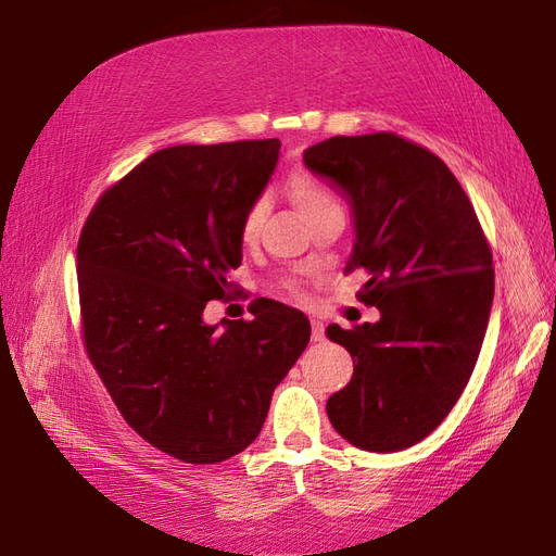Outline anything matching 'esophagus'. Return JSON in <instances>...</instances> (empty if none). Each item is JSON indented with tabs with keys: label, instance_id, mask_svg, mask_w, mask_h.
<instances>
[{
	"label": "esophagus",
	"instance_id": "1",
	"mask_svg": "<svg viewBox=\"0 0 556 556\" xmlns=\"http://www.w3.org/2000/svg\"><path fill=\"white\" fill-rule=\"evenodd\" d=\"M311 336H313L315 343L325 341V325L319 323V319H313V323H311Z\"/></svg>",
	"mask_w": 556,
	"mask_h": 556
}]
</instances>
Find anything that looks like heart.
<instances>
[{"instance_id": "heart-1", "label": "heart", "mask_w": 556, "mask_h": 556, "mask_svg": "<svg viewBox=\"0 0 556 556\" xmlns=\"http://www.w3.org/2000/svg\"><path fill=\"white\" fill-rule=\"evenodd\" d=\"M285 188H288L290 199L294 201V206L301 211V215H304L306 220H311L313 215L323 213L327 208L339 206V201H336L333 192L327 188V185L319 178L306 174V172H294L288 178V182H285ZM264 213H266V206H264L262 199L252 201V204L245 208V213L241 217V227H239L241 241L250 243L252 239L257 237V231L264 223ZM288 290L294 292V294L299 292L294 282H288Z\"/></svg>"}]
</instances>
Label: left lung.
Listing matches in <instances>:
<instances>
[{
    "label": "left lung",
    "mask_w": 556,
    "mask_h": 556,
    "mask_svg": "<svg viewBox=\"0 0 556 556\" xmlns=\"http://www.w3.org/2000/svg\"><path fill=\"white\" fill-rule=\"evenodd\" d=\"M355 213L348 271L371 276L362 301L376 325H329L355 371L327 401L345 441L410 447L439 427L473 374L494 299L492 248L459 180L431 150L394 131L331 137L304 153Z\"/></svg>",
    "instance_id": "8db88e82"
}]
</instances>
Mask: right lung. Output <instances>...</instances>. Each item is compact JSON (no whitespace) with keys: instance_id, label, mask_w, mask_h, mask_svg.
I'll list each match as a JSON object with an SVG mask.
<instances>
[{"instance_id":"obj_1","label":"right lung","mask_w":556,"mask_h":556,"mask_svg":"<svg viewBox=\"0 0 556 556\" xmlns=\"http://www.w3.org/2000/svg\"><path fill=\"white\" fill-rule=\"evenodd\" d=\"M278 150V139L157 150L97 199L80 231L88 357L125 422L185 464L255 441L311 341L308 317L271 299L250 323L201 317L241 264V217Z\"/></svg>"}]
</instances>
